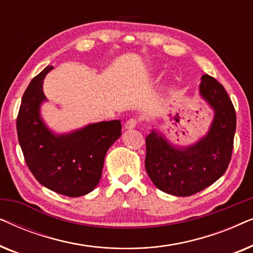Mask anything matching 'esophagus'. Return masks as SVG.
Here are the masks:
<instances>
[{
  "mask_svg": "<svg viewBox=\"0 0 253 253\" xmlns=\"http://www.w3.org/2000/svg\"><path fill=\"white\" fill-rule=\"evenodd\" d=\"M136 126H137V120H134V119H130V120H127L126 122V130H132V129H134V127H136Z\"/></svg>",
  "mask_w": 253,
  "mask_h": 253,
  "instance_id": "obj_1",
  "label": "esophagus"
}]
</instances>
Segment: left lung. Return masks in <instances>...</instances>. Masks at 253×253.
<instances>
[{"mask_svg": "<svg viewBox=\"0 0 253 253\" xmlns=\"http://www.w3.org/2000/svg\"><path fill=\"white\" fill-rule=\"evenodd\" d=\"M199 94L214 110L207 133L189 146H176L153 129L146 137L145 168L159 190L186 197L213 184L227 170L233 153L236 113L226 89L204 75Z\"/></svg>", "mask_w": 253, "mask_h": 253, "instance_id": "1", "label": "left lung"}]
</instances>
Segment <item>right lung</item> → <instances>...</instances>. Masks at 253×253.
Listing matches in <instances>:
<instances>
[{
  "mask_svg": "<svg viewBox=\"0 0 253 253\" xmlns=\"http://www.w3.org/2000/svg\"><path fill=\"white\" fill-rule=\"evenodd\" d=\"M48 65L27 86L17 117V134L26 165L37 181L47 189L68 197L93 191L101 178L109 147L121 137L120 120L88 124L69 133H55L40 114L43 79Z\"/></svg>",
  "mask_w": 253,
  "mask_h": 253,
  "instance_id": "obj_1",
  "label": "right lung"
}]
</instances>
